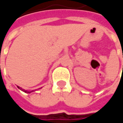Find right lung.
<instances>
[{"label": "right lung", "mask_w": 123, "mask_h": 123, "mask_svg": "<svg viewBox=\"0 0 123 123\" xmlns=\"http://www.w3.org/2000/svg\"><path fill=\"white\" fill-rule=\"evenodd\" d=\"M18 88H19L20 90H22V91H23V92H25V93H30L33 92H34V90L30 91V92H29V91H26V90H24V89H22V88H20L19 86H18Z\"/></svg>", "instance_id": "right-lung-1"}]
</instances>
